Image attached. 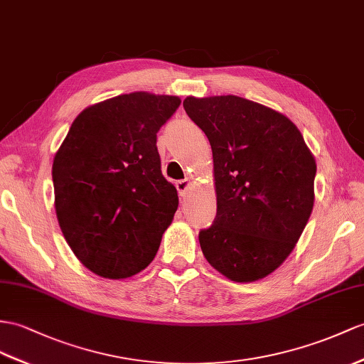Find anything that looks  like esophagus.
<instances>
[{
    "mask_svg": "<svg viewBox=\"0 0 364 364\" xmlns=\"http://www.w3.org/2000/svg\"><path fill=\"white\" fill-rule=\"evenodd\" d=\"M190 185H191L190 179H183V181H177L176 182V188H177V191H179V194H181L182 198H185V194H187Z\"/></svg>",
    "mask_w": 364,
    "mask_h": 364,
    "instance_id": "1",
    "label": "esophagus"
}]
</instances>
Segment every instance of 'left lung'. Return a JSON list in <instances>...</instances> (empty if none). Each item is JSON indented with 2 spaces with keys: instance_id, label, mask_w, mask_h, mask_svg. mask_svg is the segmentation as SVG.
<instances>
[{
  "instance_id": "obj_1",
  "label": "left lung",
  "mask_w": 364,
  "mask_h": 364,
  "mask_svg": "<svg viewBox=\"0 0 364 364\" xmlns=\"http://www.w3.org/2000/svg\"><path fill=\"white\" fill-rule=\"evenodd\" d=\"M183 108L213 151L216 218L200 230L205 259L253 282L287 259L314 208L315 157L284 114L237 95L187 97Z\"/></svg>"
}]
</instances>
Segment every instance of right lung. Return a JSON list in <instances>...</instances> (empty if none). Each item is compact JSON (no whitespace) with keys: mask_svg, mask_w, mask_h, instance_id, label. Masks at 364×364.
Returning a JSON list of instances; mask_svg holds the SVG:
<instances>
[{"mask_svg":"<svg viewBox=\"0 0 364 364\" xmlns=\"http://www.w3.org/2000/svg\"><path fill=\"white\" fill-rule=\"evenodd\" d=\"M176 95L131 92L87 106L55 153V213L86 269L123 279L148 267L179 205L161 170L157 131Z\"/></svg>","mask_w":364,"mask_h":364,"instance_id":"1","label":"right lung"}]
</instances>
